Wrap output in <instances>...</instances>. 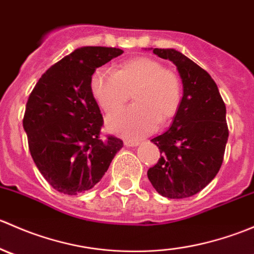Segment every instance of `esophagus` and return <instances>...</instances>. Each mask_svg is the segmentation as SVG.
I'll list each match as a JSON object with an SVG mask.
<instances>
[{
  "instance_id": "obj_1",
  "label": "esophagus",
  "mask_w": 254,
  "mask_h": 254,
  "mask_svg": "<svg viewBox=\"0 0 254 254\" xmlns=\"http://www.w3.org/2000/svg\"><path fill=\"white\" fill-rule=\"evenodd\" d=\"M139 141L137 140H125L124 141V145L127 146V147H134V146H137L139 145Z\"/></svg>"
}]
</instances>
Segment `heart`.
<instances>
[{
	"mask_svg": "<svg viewBox=\"0 0 254 254\" xmlns=\"http://www.w3.org/2000/svg\"><path fill=\"white\" fill-rule=\"evenodd\" d=\"M89 87L106 113L119 109L132 93L134 103L114 113L107 127L120 136L136 139L153 131L158 122H170L182 103V82L155 59L134 58L118 64L112 72L97 71Z\"/></svg>",
	"mask_w": 254,
	"mask_h": 254,
	"instance_id": "obj_1",
	"label": "heart"
}]
</instances>
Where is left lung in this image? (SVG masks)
I'll return each instance as SVG.
<instances>
[{
	"instance_id": "left-lung-1",
	"label": "left lung",
	"mask_w": 254,
	"mask_h": 254,
	"mask_svg": "<svg viewBox=\"0 0 254 254\" xmlns=\"http://www.w3.org/2000/svg\"><path fill=\"white\" fill-rule=\"evenodd\" d=\"M153 54L177 66L183 98L170 129L151 141L161 157L147 177L162 196L195 195L215 178L224 161L229 137L226 107L211 76L175 49H153Z\"/></svg>"
}]
</instances>
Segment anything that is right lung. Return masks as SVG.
<instances>
[{
    "label": "right lung",
    "instance_id": "add662e5",
    "mask_svg": "<svg viewBox=\"0 0 254 254\" xmlns=\"http://www.w3.org/2000/svg\"><path fill=\"white\" fill-rule=\"evenodd\" d=\"M124 51L76 49L48 68L29 94L23 127L33 161L47 182L67 195L93 188L109 168L123 141L102 136L99 107L89 87L97 67Z\"/></svg>",
    "mask_w": 254,
    "mask_h": 254
}]
</instances>
